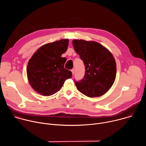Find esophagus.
Segmentation results:
<instances>
[{
	"instance_id": "1",
	"label": "esophagus",
	"mask_w": 146,
	"mask_h": 146,
	"mask_svg": "<svg viewBox=\"0 0 146 146\" xmlns=\"http://www.w3.org/2000/svg\"><path fill=\"white\" fill-rule=\"evenodd\" d=\"M71 71H72V74H74V69H72L71 70Z\"/></svg>"
}]
</instances>
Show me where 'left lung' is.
Wrapping results in <instances>:
<instances>
[{
	"instance_id": "8db88e82",
	"label": "left lung",
	"mask_w": 146,
	"mask_h": 146,
	"mask_svg": "<svg viewBox=\"0 0 146 146\" xmlns=\"http://www.w3.org/2000/svg\"><path fill=\"white\" fill-rule=\"evenodd\" d=\"M73 46L85 65V75L74 81L77 90L91 97L100 96L113 86L116 76V64L110 52L93 41L74 40Z\"/></svg>"
}]
</instances>
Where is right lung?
Returning a JSON list of instances; mask_svg holds the SVG:
<instances>
[{
  "label": "right lung",
  "instance_id": "add662e5",
  "mask_svg": "<svg viewBox=\"0 0 146 146\" xmlns=\"http://www.w3.org/2000/svg\"><path fill=\"white\" fill-rule=\"evenodd\" d=\"M69 40L63 39L40 47L28 62L27 76L35 91L44 96L59 91L66 79L72 77L71 71L64 68L66 58L62 57L68 46Z\"/></svg>",
  "mask_w": 146,
  "mask_h": 146
}]
</instances>
